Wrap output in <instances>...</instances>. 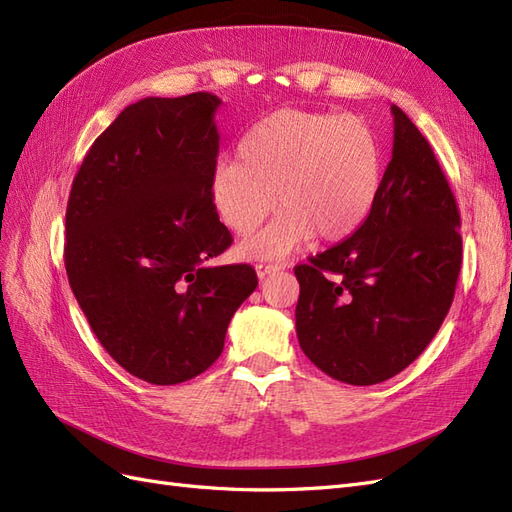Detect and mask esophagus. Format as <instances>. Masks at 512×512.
<instances>
[{
	"mask_svg": "<svg viewBox=\"0 0 512 512\" xmlns=\"http://www.w3.org/2000/svg\"><path fill=\"white\" fill-rule=\"evenodd\" d=\"M255 270H257V277H259L261 281H264V279L270 277V274L283 270V264H257Z\"/></svg>",
	"mask_w": 512,
	"mask_h": 512,
	"instance_id": "obj_1",
	"label": "esophagus"
}]
</instances>
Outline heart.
Listing matches in <instances>:
<instances>
[{
	"instance_id": "obj_1",
	"label": "heart",
	"mask_w": 512,
	"mask_h": 512,
	"mask_svg": "<svg viewBox=\"0 0 512 512\" xmlns=\"http://www.w3.org/2000/svg\"><path fill=\"white\" fill-rule=\"evenodd\" d=\"M381 181V144L359 116L281 110L248 129L238 164L216 166L212 203L235 235L253 233L279 205V216L238 248L246 259L274 261L300 251L316 233L324 242L355 233Z\"/></svg>"
}]
</instances>
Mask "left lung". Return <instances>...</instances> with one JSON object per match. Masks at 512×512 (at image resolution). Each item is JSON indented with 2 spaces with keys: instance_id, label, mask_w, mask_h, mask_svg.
<instances>
[{
  "instance_id": "obj_1",
  "label": "left lung",
  "mask_w": 512,
  "mask_h": 512,
  "mask_svg": "<svg viewBox=\"0 0 512 512\" xmlns=\"http://www.w3.org/2000/svg\"><path fill=\"white\" fill-rule=\"evenodd\" d=\"M391 162L361 227L309 264L296 335L335 381L376 385L411 365L437 335L461 272V214L428 140L398 106Z\"/></svg>"
}]
</instances>
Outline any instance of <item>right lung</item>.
<instances>
[{
    "label": "right lung",
    "mask_w": 512,
    "mask_h": 512,
    "mask_svg": "<svg viewBox=\"0 0 512 512\" xmlns=\"http://www.w3.org/2000/svg\"><path fill=\"white\" fill-rule=\"evenodd\" d=\"M220 103L212 93L131 103L69 194L71 290L108 355L151 385L205 372L257 287L248 264H212L233 242L212 203Z\"/></svg>",
    "instance_id": "right-lung-1"
}]
</instances>
